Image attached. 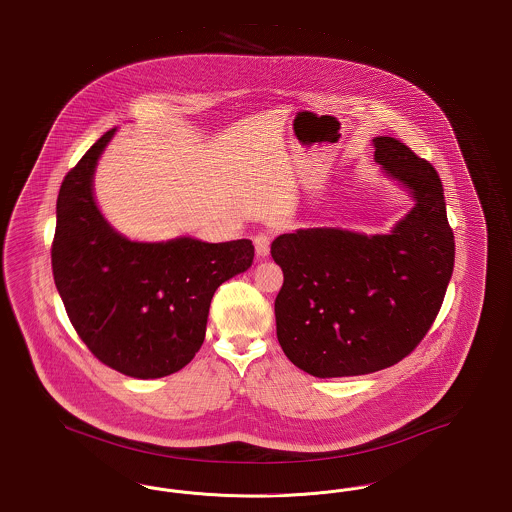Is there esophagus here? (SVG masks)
<instances>
[{
	"mask_svg": "<svg viewBox=\"0 0 512 512\" xmlns=\"http://www.w3.org/2000/svg\"><path fill=\"white\" fill-rule=\"evenodd\" d=\"M270 240H272V234L270 232H259L255 238H253V244H255V251L259 257H266L268 251H270Z\"/></svg>",
	"mask_w": 512,
	"mask_h": 512,
	"instance_id": "obj_1",
	"label": "esophagus"
}]
</instances>
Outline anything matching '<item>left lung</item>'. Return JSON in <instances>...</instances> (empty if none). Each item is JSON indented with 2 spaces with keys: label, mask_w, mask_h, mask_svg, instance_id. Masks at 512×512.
Listing matches in <instances>:
<instances>
[{
  "label": "left lung",
  "mask_w": 512,
  "mask_h": 512,
  "mask_svg": "<svg viewBox=\"0 0 512 512\" xmlns=\"http://www.w3.org/2000/svg\"><path fill=\"white\" fill-rule=\"evenodd\" d=\"M375 162L415 198L390 234L308 228L278 236L284 272L276 335L314 377L366 375L409 356L429 333L450 284L455 240L436 169L406 144L375 137Z\"/></svg>",
  "instance_id": "left-lung-1"
}]
</instances>
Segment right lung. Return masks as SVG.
<instances>
[{"instance_id":"right-lung-1","label":"right lung","mask_w":512,"mask_h":512,"mask_svg":"<svg viewBox=\"0 0 512 512\" xmlns=\"http://www.w3.org/2000/svg\"><path fill=\"white\" fill-rule=\"evenodd\" d=\"M116 129L93 144L61 184L51 246L55 286L85 347L123 375L158 379L200 350L217 287L247 270L249 240L129 242L93 200V171Z\"/></svg>"}]
</instances>
